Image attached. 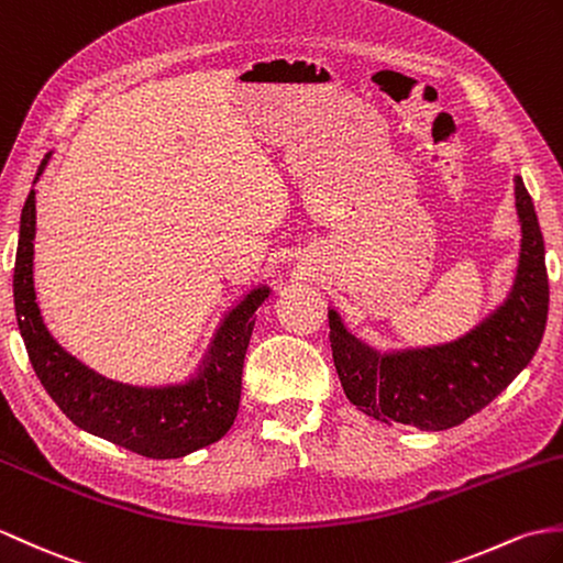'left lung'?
<instances>
[{"mask_svg":"<svg viewBox=\"0 0 563 563\" xmlns=\"http://www.w3.org/2000/svg\"><path fill=\"white\" fill-rule=\"evenodd\" d=\"M514 185L520 252L511 290L455 341L382 350L360 341L341 313L329 309L335 372L357 410L424 431L451 429L489 405L528 367L544 335L549 283L534 203L520 175Z\"/></svg>","mask_w":563,"mask_h":563,"instance_id":"1","label":"left lung"}]
</instances>
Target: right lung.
<instances>
[{
	"mask_svg": "<svg viewBox=\"0 0 563 563\" xmlns=\"http://www.w3.org/2000/svg\"><path fill=\"white\" fill-rule=\"evenodd\" d=\"M49 158L52 151L37 167L33 189L23 203L14 264L16 321L37 378L78 429L126 451L167 461L211 446L228 434L238 417L254 313L268 299L271 285H254L238 305L222 313L199 364L181 382L136 386L86 367L52 338L35 297V185Z\"/></svg>",
	"mask_w": 563,
	"mask_h": 563,
	"instance_id": "right-lung-1",
	"label": "right lung"
}]
</instances>
